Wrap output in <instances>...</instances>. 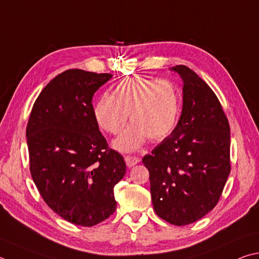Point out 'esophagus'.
Returning a JSON list of instances; mask_svg holds the SVG:
<instances>
[{
  "label": "esophagus",
  "instance_id": "esophagus-1",
  "mask_svg": "<svg viewBox=\"0 0 259 259\" xmlns=\"http://www.w3.org/2000/svg\"><path fill=\"white\" fill-rule=\"evenodd\" d=\"M124 161H125L126 166L131 167L139 162V158L137 156H130V155H126V156H124Z\"/></svg>",
  "mask_w": 259,
  "mask_h": 259
}]
</instances>
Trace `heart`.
Wrapping results in <instances>:
<instances>
[{"mask_svg": "<svg viewBox=\"0 0 259 259\" xmlns=\"http://www.w3.org/2000/svg\"><path fill=\"white\" fill-rule=\"evenodd\" d=\"M180 97L170 81L145 77L122 79L116 83L113 95L103 94L94 106V116L100 128L110 135L120 134L130 115L131 123L114 147L133 152L146 139L159 142L175 130Z\"/></svg>", "mask_w": 259, "mask_h": 259, "instance_id": "1", "label": "heart"}]
</instances>
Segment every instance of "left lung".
Masks as SVG:
<instances>
[{
	"label": "left lung",
	"instance_id": "1",
	"mask_svg": "<svg viewBox=\"0 0 259 259\" xmlns=\"http://www.w3.org/2000/svg\"><path fill=\"white\" fill-rule=\"evenodd\" d=\"M182 113L176 129L145 155L154 209L166 222L187 225L219 203L231 171L230 125L218 96L186 65Z\"/></svg>",
	"mask_w": 259,
	"mask_h": 259
}]
</instances>
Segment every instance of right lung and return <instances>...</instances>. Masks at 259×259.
I'll use <instances>...</instances> for the list:
<instances>
[{"label":"right lung","mask_w":259,"mask_h":259,"mask_svg":"<svg viewBox=\"0 0 259 259\" xmlns=\"http://www.w3.org/2000/svg\"><path fill=\"white\" fill-rule=\"evenodd\" d=\"M111 78L80 69L58 74L37 97L26 129L30 175L40 196L81 227L114 213V187L125 175L123 157L109 147L94 116V94Z\"/></svg>","instance_id":"right-lung-1"}]
</instances>
